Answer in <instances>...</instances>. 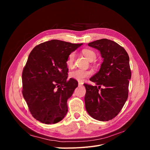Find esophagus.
<instances>
[{"label": "esophagus", "mask_w": 150, "mask_h": 150, "mask_svg": "<svg viewBox=\"0 0 150 150\" xmlns=\"http://www.w3.org/2000/svg\"><path fill=\"white\" fill-rule=\"evenodd\" d=\"M78 85H79V86H81L83 85V83H81V82H79V83H78Z\"/></svg>", "instance_id": "obj_1"}]
</instances>
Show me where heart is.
I'll return each mask as SVG.
<instances>
[{"label":"heart","mask_w":150,"mask_h":150,"mask_svg":"<svg viewBox=\"0 0 150 150\" xmlns=\"http://www.w3.org/2000/svg\"><path fill=\"white\" fill-rule=\"evenodd\" d=\"M83 55L88 59L89 61H93L96 59V54L91 49H85L82 51ZM76 54L72 52L69 54L66 60V64L68 67H72L74 64ZM91 75V72L89 71H86L82 69H75L71 71L69 73V77L72 79H76L78 81H83L86 78H88Z\"/></svg>","instance_id":"obj_1"}]
</instances>
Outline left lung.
Wrapping results in <instances>:
<instances>
[{
    "instance_id": "1",
    "label": "left lung",
    "mask_w": 150,
    "mask_h": 150,
    "mask_svg": "<svg viewBox=\"0 0 150 150\" xmlns=\"http://www.w3.org/2000/svg\"><path fill=\"white\" fill-rule=\"evenodd\" d=\"M88 46L100 51L103 62L100 70L90 78L96 86L84 84L86 111L95 120H111L118 115L128 97L131 76L129 56L122 46L107 39Z\"/></svg>"
}]
</instances>
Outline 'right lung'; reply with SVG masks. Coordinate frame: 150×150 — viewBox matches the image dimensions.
Here are the masks:
<instances>
[{"label": "right lung", "instance_id": "right-lung-1", "mask_svg": "<svg viewBox=\"0 0 150 150\" xmlns=\"http://www.w3.org/2000/svg\"><path fill=\"white\" fill-rule=\"evenodd\" d=\"M82 44L54 39L30 52L22 71V93L30 114L42 123H57L67 114V101L78 82L67 79L66 60Z\"/></svg>", "mask_w": 150, "mask_h": 150}]
</instances>
